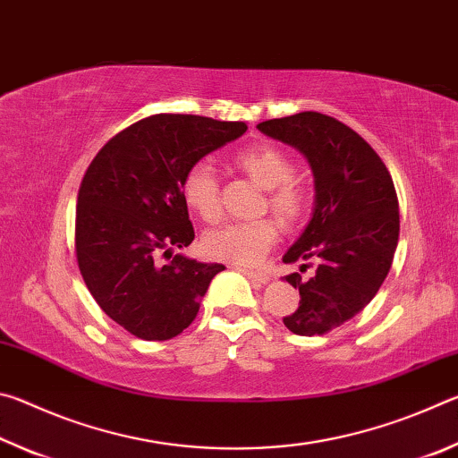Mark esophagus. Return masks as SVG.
<instances>
[{
  "mask_svg": "<svg viewBox=\"0 0 458 458\" xmlns=\"http://www.w3.org/2000/svg\"><path fill=\"white\" fill-rule=\"evenodd\" d=\"M236 270H238V273H242L246 278H250V281L259 283V284L268 283V275L260 273V270H250V268H242V267H236Z\"/></svg>",
  "mask_w": 458,
  "mask_h": 458,
  "instance_id": "obj_1",
  "label": "esophagus"
}]
</instances>
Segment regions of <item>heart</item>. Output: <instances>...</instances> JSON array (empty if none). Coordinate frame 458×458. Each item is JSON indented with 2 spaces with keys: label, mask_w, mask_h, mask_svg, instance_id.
<instances>
[{
  "label": "heart",
  "mask_w": 458,
  "mask_h": 458,
  "mask_svg": "<svg viewBox=\"0 0 458 458\" xmlns=\"http://www.w3.org/2000/svg\"><path fill=\"white\" fill-rule=\"evenodd\" d=\"M236 165L262 190H268V206L278 218L286 224L299 220L307 196L303 185L293 177L294 165L289 155L276 147L262 145L238 153ZM182 196L204 222L214 224L222 218L218 174L210 161L201 159L188 167L182 180ZM276 236L278 226L270 218L228 222L208 232L204 250L208 257L232 265H257Z\"/></svg>",
  "instance_id": "obj_1"
}]
</instances>
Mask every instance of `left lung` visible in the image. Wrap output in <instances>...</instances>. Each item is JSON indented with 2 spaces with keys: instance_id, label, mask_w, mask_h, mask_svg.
Wrapping results in <instances>:
<instances>
[{
  "instance_id": "obj_1",
  "label": "left lung",
  "mask_w": 458,
  "mask_h": 458,
  "mask_svg": "<svg viewBox=\"0 0 458 458\" xmlns=\"http://www.w3.org/2000/svg\"><path fill=\"white\" fill-rule=\"evenodd\" d=\"M259 131L291 145L309 161L315 180L313 212L284 252L299 270L284 276L299 289V309L283 323L297 335H325L363 311L390 273L400 216L392 175L377 153L344 123L299 113L259 123Z\"/></svg>"
}]
</instances>
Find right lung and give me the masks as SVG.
Returning a JSON list of instances; mask_svg holds the SVG:
<instances>
[{
  "label": "right lung",
  "instance_id": "add662e5",
  "mask_svg": "<svg viewBox=\"0 0 458 458\" xmlns=\"http://www.w3.org/2000/svg\"><path fill=\"white\" fill-rule=\"evenodd\" d=\"M244 123L153 114L121 131L89 165L76 204V259L98 307L145 341L196 319L218 262L174 254L193 240L182 180L188 167L246 133Z\"/></svg>",
  "mask_w": 458,
  "mask_h": 458
}]
</instances>
